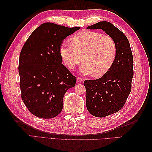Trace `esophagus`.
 <instances>
[{
  "label": "esophagus",
  "instance_id": "obj_1",
  "mask_svg": "<svg viewBox=\"0 0 152 152\" xmlns=\"http://www.w3.org/2000/svg\"><path fill=\"white\" fill-rule=\"evenodd\" d=\"M76 80H77V82H78L81 83L83 81V79L80 78V77H78V78H77V79H76Z\"/></svg>",
  "mask_w": 152,
  "mask_h": 152
}]
</instances>
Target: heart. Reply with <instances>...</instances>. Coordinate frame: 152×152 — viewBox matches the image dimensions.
<instances>
[{"label": "heart", "mask_w": 152, "mask_h": 152, "mask_svg": "<svg viewBox=\"0 0 152 152\" xmlns=\"http://www.w3.org/2000/svg\"><path fill=\"white\" fill-rule=\"evenodd\" d=\"M59 52L66 65L73 69L82 59L80 72L84 75L101 76L114 63L116 46L109 36L95 31H83L71 38V43L64 42Z\"/></svg>", "instance_id": "obj_1"}]
</instances>
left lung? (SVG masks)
Masks as SVG:
<instances>
[{
  "mask_svg": "<svg viewBox=\"0 0 152 152\" xmlns=\"http://www.w3.org/2000/svg\"><path fill=\"white\" fill-rule=\"evenodd\" d=\"M87 28L104 31L116 46L115 59L108 72L99 79L84 81L87 109L95 117L103 118L120 110L131 93L133 54L127 38L111 23L100 21Z\"/></svg>",
  "mask_w": 152,
  "mask_h": 152,
  "instance_id": "obj_1",
  "label": "left lung"
}]
</instances>
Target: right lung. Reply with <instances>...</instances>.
<instances>
[{"mask_svg":"<svg viewBox=\"0 0 152 152\" xmlns=\"http://www.w3.org/2000/svg\"><path fill=\"white\" fill-rule=\"evenodd\" d=\"M80 28L45 23L23 46L19 59L21 99L38 118L56 117L65 93L75 86L76 78L62 64L59 50L64 39Z\"/></svg>","mask_w":152,"mask_h":152,"instance_id":"right-lung-1","label":"right lung"}]
</instances>
